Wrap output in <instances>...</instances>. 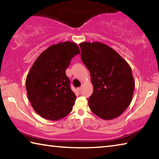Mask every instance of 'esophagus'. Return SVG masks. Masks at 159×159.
<instances>
[{
	"label": "esophagus",
	"mask_w": 159,
	"mask_h": 159,
	"mask_svg": "<svg viewBox=\"0 0 159 159\" xmlns=\"http://www.w3.org/2000/svg\"><path fill=\"white\" fill-rule=\"evenodd\" d=\"M81 88H82L81 87H79V88H77V89H76V90L79 92V91L81 90Z\"/></svg>",
	"instance_id": "esophagus-1"
}]
</instances>
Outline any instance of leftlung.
I'll use <instances>...</instances> for the list:
<instances>
[{
  "label": "left lung",
  "instance_id": "1",
  "mask_svg": "<svg viewBox=\"0 0 159 159\" xmlns=\"http://www.w3.org/2000/svg\"><path fill=\"white\" fill-rule=\"evenodd\" d=\"M81 60L89 70L93 93L88 105L104 120L121 115L130 105L134 82L130 66L119 54L99 42L80 45Z\"/></svg>",
  "mask_w": 159,
  "mask_h": 159
}]
</instances>
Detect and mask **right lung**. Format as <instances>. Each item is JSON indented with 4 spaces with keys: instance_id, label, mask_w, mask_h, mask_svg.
Listing matches in <instances>:
<instances>
[{
    "instance_id": "obj_1",
    "label": "right lung",
    "mask_w": 159,
    "mask_h": 159,
    "mask_svg": "<svg viewBox=\"0 0 159 159\" xmlns=\"http://www.w3.org/2000/svg\"><path fill=\"white\" fill-rule=\"evenodd\" d=\"M79 53L75 43H60L43 51L32 65L26 79V89L31 106L43 118L61 119L73 109L76 96L65 71L71 58Z\"/></svg>"
}]
</instances>
